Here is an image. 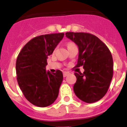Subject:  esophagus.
<instances>
[{"mask_svg": "<svg viewBox=\"0 0 127 127\" xmlns=\"http://www.w3.org/2000/svg\"><path fill=\"white\" fill-rule=\"evenodd\" d=\"M69 74H70L69 72H64V77H66V76H67L68 75H69Z\"/></svg>", "mask_w": 127, "mask_h": 127, "instance_id": "1", "label": "esophagus"}]
</instances>
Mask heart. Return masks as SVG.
I'll use <instances>...</instances> for the list:
<instances>
[{
  "instance_id": "obj_1",
  "label": "heart",
  "mask_w": 127,
  "mask_h": 127,
  "mask_svg": "<svg viewBox=\"0 0 127 127\" xmlns=\"http://www.w3.org/2000/svg\"><path fill=\"white\" fill-rule=\"evenodd\" d=\"M71 44H74L73 43H69L68 44V45H71Z\"/></svg>"
}]
</instances>
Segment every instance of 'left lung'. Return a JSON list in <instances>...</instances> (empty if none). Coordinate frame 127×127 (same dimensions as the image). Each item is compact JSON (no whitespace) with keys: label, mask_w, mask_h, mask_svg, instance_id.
<instances>
[{"label":"left lung","mask_w":127,"mask_h":127,"mask_svg":"<svg viewBox=\"0 0 127 127\" xmlns=\"http://www.w3.org/2000/svg\"><path fill=\"white\" fill-rule=\"evenodd\" d=\"M66 37L79 48L76 67L83 66V74L75 72L77 80L74 92L86 103L101 99L109 87L113 75V60L111 51L97 36L84 32H67Z\"/></svg>","instance_id":"1"}]
</instances>
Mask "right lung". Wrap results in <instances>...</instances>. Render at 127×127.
<instances>
[{"instance_id":"right-lung-1","label":"right lung","mask_w":127,"mask_h":127,"mask_svg":"<svg viewBox=\"0 0 127 127\" xmlns=\"http://www.w3.org/2000/svg\"><path fill=\"white\" fill-rule=\"evenodd\" d=\"M64 33H51L35 37L26 44L16 63L17 81L25 97L31 104L44 107L58 97L63 74L46 70L47 59L51 55Z\"/></svg>"}]
</instances>
